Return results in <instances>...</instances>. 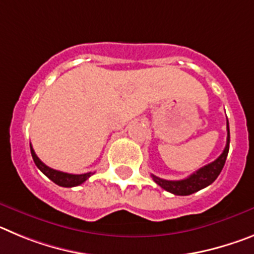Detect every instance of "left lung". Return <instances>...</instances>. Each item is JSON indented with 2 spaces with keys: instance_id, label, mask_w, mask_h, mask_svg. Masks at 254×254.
Instances as JSON below:
<instances>
[{
  "instance_id": "1",
  "label": "left lung",
  "mask_w": 254,
  "mask_h": 254,
  "mask_svg": "<svg viewBox=\"0 0 254 254\" xmlns=\"http://www.w3.org/2000/svg\"><path fill=\"white\" fill-rule=\"evenodd\" d=\"M226 129H228L226 146L224 149L223 154L220 155L216 160L207 164V165H205L203 168L194 172L193 174H190L187 178L182 179V181H167V179H161L159 177H155L154 174H151L155 183L160 186L165 190H168V192H170V193L177 194V196H188V194L194 193L197 190L210 186L219 177L220 173H221V170L224 168V164H225L226 156H228L229 143H230V131H229L228 118H226Z\"/></svg>"
}]
</instances>
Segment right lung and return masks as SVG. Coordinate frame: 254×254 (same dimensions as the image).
<instances>
[{"label":"right lung","mask_w":254,"mask_h":254,"mask_svg":"<svg viewBox=\"0 0 254 254\" xmlns=\"http://www.w3.org/2000/svg\"><path fill=\"white\" fill-rule=\"evenodd\" d=\"M30 151H31V156H33V160H34L38 169L43 173V174H46L52 182H55L56 185L61 186V187H76V186H80L81 183H84L86 179H89L94 174V173L91 172L85 173V174H68V173H64V172H60V170L52 169V168L47 167L46 164L38 158L34 149L31 147V143H30Z\"/></svg>","instance_id":"obj_1"}]
</instances>
